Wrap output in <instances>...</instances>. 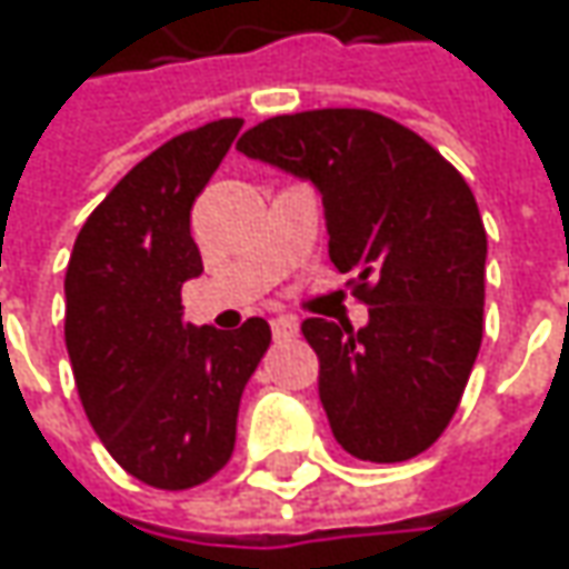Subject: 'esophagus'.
<instances>
[{
  "mask_svg": "<svg viewBox=\"0 0 569 569\" xmlns=\"http://www.w3.org/2000/svg\"><path fill=\"white\" fill-rule=\"evenodd\" d=\"M270 328H273V337H277V340H286V337H292V333L299 331V325H296V318H292V315H280V318H273V321H270Z\"/></svg>",
  "mask_w": 569,
  "mask_h": 569,
  "instance_id": "esophagus-1",
  "label": "esophagus"
}]
</instances>
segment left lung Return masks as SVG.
<instances>
[{
	"label": "left lung",
	"instance_id": "obj_1",
	"mask_svg": "<svg viewBox=\"0 0 569 569\" xmlns=\"http://www.w3.org/2000/svg\"><path fill=\"white\" fill-rule=\"evenodd\" d=\"M238 149L321 190L333 267L369 306L359 331L302 321L333 439L379 465L427 452L483 337L487 232L468 181L405 123L362 108L280 113Z\"/></svg>",
	"mask_w": 569,
	"mask_h": 569
}]
</instances>
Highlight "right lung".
Masks as SVG:
<instances>
[{
  "label": "right lung",
  "instance_id": "obj_1",
  "mask_svg": "<svg viewBox=\"0 0 569 569\" xmlns=\"http://www.w3.org/2000/svg\"><path fill=\"white\" fill-rule=\"evenodd\" d=\"M222 117L168 139L94 207L66 267V350L91 427L137 481L187 490L236 452L238 405L270 325L184 321L181 286L203 273L193 200L241 130Z\"/></svg>",
  "mask_w": 569,
  "mask_h": 569
}]
</instances>
